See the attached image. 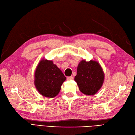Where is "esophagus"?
I'll return each mask as SVG.
<instances>
[{"instance_id": "esophagus-1", "label": "esophagus", "mask_w": 135, "mask_h": 135, "mask_svg": "<svg viewBox=\"0 0 135 135\" xmlns=\"http://www.w3.org/2000/svg\"><path fill=\"white\" fill-rule=\"evenodd\" d=\"M73 79V76H70V77H68L67 78V80H72Z\"/></svg>"}]
</instances>
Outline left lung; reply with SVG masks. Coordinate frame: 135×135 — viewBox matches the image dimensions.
Here are the masks:
<instances>
[{"label":"left lung","instance_id":"8db88e82","mask_svg":"<svg viewBox=\"0 0 135 135\" xmlns=\"http://www.w3.org/2000/svg\"><path fill=\"white\" fill-rule=\"evenodd\" d=\"M105 79V74L100 63L95 60L86 62L81 60L77 66L75 81L80 91L86 95L97 94L102 88Z\"/></svg>","mask_w":135,"mask_h":135}]
</instances>
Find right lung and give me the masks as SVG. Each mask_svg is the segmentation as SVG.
<instances>
[{
	"instance_id": "obj_1",
	"label": "right lung",
	"mask_w": 135,
	"mask_h": 135,
	"mask_svg": "<svg viewBox=\"0 0 135 135\" xmlns=\"http://www.w3.org/2000/svg\"><path fill=\"white\" fill-rule=\"evenodd\" d=\"M66 77L52 60L45 58L38 62L34 73V84L42 96L53 98L60 90Z\"/></svg>"
}]
</instances>
